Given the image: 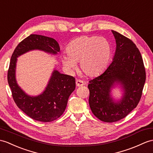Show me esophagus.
<instances>
[{"label": "esophagus", "mask_w": 153, "mask_h": 153, "mask_svg": "<svg viewBox=\"0 0 153 153\" xmlns=\"http://www.w3.org/2000/svg\"><path fill=\"white\" fill-rule=\"evenodd\" d=\"M76 85H77V87L83 86V85H84L83 81L82 80H80V79H77L76 81Z\"/></svg>", "instance_id": "obj_1"}]
</instances>
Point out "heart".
I'll use <instances>...</instances> for the list:
<instances>
[{
	"mask_svg": "<svg viewBox=\"0 0 153 153\" xmlns=\"http://www.w3.org/2000/svg\"><path fill=\"white\" fill-rule=\"evenodd\" d=\"M67 55L62 62L69 70L76 68L80 62L82 72L88 76H97L107 68L111 55L109 42L104 37L82 36L70 42L66 48Z\"/></svg>",
	"mask_w": 153,
	"mask_h": 153,
	"instance_id": "obj_1",
	"label": "heart"
}]
</instances>
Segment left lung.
<instances>
[{
    "mask_svg": "<svg viewBox=\"0 0 153 153\" xmlns=\"http://www.w3.org/2000/svg\"><path fill=\"white\" fill-rule=\"evenodd\" d=\"M116 40L114 58L104 73L88 82V102L92 112L102 121L113 123L125 118L136 108L146 79L140 51L127 37L111 30ZM115 82L122 85L124 95L117 103L110 92Z\"/></svg>",
    "mask_w": 153,
    "mask_h": 153,
    "instance_id": "1",
    "label": "left lung"
}]
</instances>
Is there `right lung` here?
I'll list each match as a JSON object with an SVG mask.
<instances>
[{
	"mask_svg": "<svg viewBox=\"0 0 153 153\" xmlns=\"http://www.w3.org/2000/svg\"><path fill=\"white\" fill-rule=\"evenodd\" d=\"M33 49L56 54L60 47L55 39L42 35L30 34L25 38L13 52L8 70V82L17 107L34 120L51 122L63 114L70 95L76 88V80L73 76L54 70L43 93L34 97L26 94L16 82V61L17 57Z\"/></svg>",
	"mask_w": 153,
	"mask_h": 153,
	"instance_id": "obj_1",
	"label": "right lung"
}]
</instances>
